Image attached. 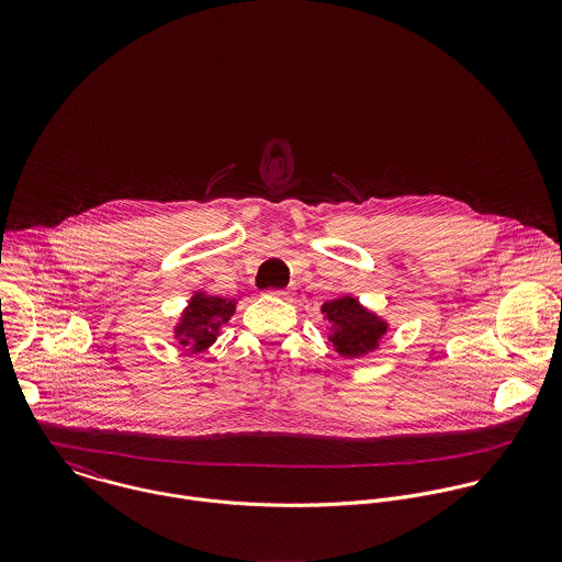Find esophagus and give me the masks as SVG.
Instances as JSON below:
<instances>
[{"mask_svg":"<svg viewBox=\"0 0 562 562\" xmlns=\"http://www.w3.org/2000/svg\"><path fill=\"white\" fill-rule=\"evenodd\" d=\"M272 294L279 296V299H285V301L290 299V292H288V290H272Z\"/></svg>","mask_w":562,"mask_h":562,"instance_id":"obj_1","label":"esophagus"}]
</instances>
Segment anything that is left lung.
<instances>
[{"mask_svg":"<svg viewBox=\"0 0 562 562\" xmlns=\"http://www.w3.org/2000/svg\"><path fill=\"white\" fill-rule=\"evenodd\" d=\"M322 314L328 321V341L335 352L348 359L363 357L379 348V341L387 333V322L368 312L357 299L341 296L322 305Z\"/></svg>","mask_w":562,"mask_h":562,"instance_id":"left-lung-1","label":"left lung"}]
</instances>
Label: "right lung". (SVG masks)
Instances as JSON below:
<instances>
[{
	"label": "right lung",
	"mask_w": 562,
	"mask_h": 562,
	"mask_svg": "<svg viewBox=\"0 0 562 562\" xmlns=\"http://www.w3.org/2000/svg\"><path fill=\"white\" fill-rule=\"evenodd\" d=\"M234 314L236 299L227 301L221 296L196 292L175 326V337L192 352H203L216 341L221 326L227 324Z\"/></svg>",
	"instance_id": "obj_1"
}]
</instances>
